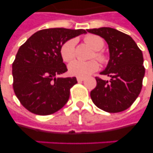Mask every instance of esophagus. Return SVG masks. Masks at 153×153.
Segmentation results:
<instances>
[{
	"mask_svg": "<svg viewBox=\"0 0 153 153\" xmlns=\"http://www.w3.org/2000/svg\"><path fill=\"white\" fill-rule=\"evenodd\" d=\"M84 80H85L84 78H80V77H78V78H77V81L78 82H82L84 81Z\"/></svg>",
	"mask_w": 153,
	"mask_h": 153,
	"instance_id": "esophagus-1",
	"label": "esophagus"
}]
</instances>
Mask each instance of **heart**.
Instances as JSON below:
<instances>
[{"mask_svg":"<svg viewBox=\"0 0 153 153\" xmlns=\"http://www.w3.org/2000/svg\"><path fill=\"white\" fill-rule=\"evenodd\" d=\"M84 41L91 48L94 49V54L93 58H96L102 63H105L108 61L106 55L102 51H99L103 48L105 45L104 40L96 35H87L84 38ZM76 39H70L62 44L60 48V54L62 59L65 62H71L75 57V45ZM99 69V63L97 60H91L88 62H82L75 60L70 63L68 67L69 74L72 76L85 78L91 75Z\"/></svg>","mask_w":153,"mask_h":153,"instance_id":"obj_1","label":"heart"}]
</instances>
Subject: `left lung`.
Listing matches in <instances>:
<instances>
[{"mask_svg":"<svg viewBox=\"0 0 153 153\" xmlns=\"http://www.w3.org/2000/svg\"><path fill=\"white\" fill-rule=\"evenodd\" d=\"M107 42L109 61L101 74L109 81L96 77L97 86L91 92L96 106L109 113H119L132 105L142 88L145 69L142 51L128 35L111 27L87 29Z\"/></svg>","mask_w":153,"mask_h":153,"instance_id":"8db88e82","label":"left lung"}]
</instances>
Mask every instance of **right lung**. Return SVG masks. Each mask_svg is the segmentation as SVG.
Returning a JSON list of instances; mask_svg holds the SVG:
<instances>
[{"mask_svg":"<svg viewBox=\"0 0 153 153\" xmlns=\"http://www.w3.org/2000/svg\"><path fill=\"white\" fill-rule=\"evenodd\" d=\"M83 33L86 30L47 28L34 33L20 46L13 63V86L25 109L49 115L64 106L77 79L57 77L67 71L60 48L68 39Z\"/></svg>","mask_w":153,"mask_h":153,"instance_id":"right-lung-1","label":"right lung"}]
</instances>
